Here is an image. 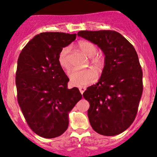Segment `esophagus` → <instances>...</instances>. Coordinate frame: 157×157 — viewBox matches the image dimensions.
<instances>
[{"mask_svg":"<svg viewBox=\"0 0 157 157\" xmlns=\"http://www.w3.org/2000/svg\"><path fill=\"white\" fill-rule=\"evenodd\" d=\"M79 90H80V93H81V94H83V93H84L85 90H86V87H84V86H83V87H80L79 88Z\"/></svg>","mask_w":157,"mask_h":157,"instance_id":"34e87169","label":"esophagus"}]
</instances>
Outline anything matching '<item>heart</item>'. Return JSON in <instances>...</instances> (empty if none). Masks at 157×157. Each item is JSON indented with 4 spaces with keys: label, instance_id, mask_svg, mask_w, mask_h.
Returning <instances> with one entry per match:
<instances>
[{
    "label": "heart",
    "instance_id": "1",
    "mask_svg": "<svg viewBox=\"0 0 157 157\" xmlns=\"http://www.w3.org/2000/svg\"><path fill=\"white\" fill-rule=\"evenodd\" d=\"M79 48L88 58H90V62L94 67L101 69L103 67L104 58L101 55L96 54L97 48L92 42L88 41H80L78 44ZM69 52L70 47H64L61 49L58 55V64L64 70H69ZM97 78V74L92 70L76 71L73 70L69 73L70 83L72 86L83 87L94 83Z\"/></svg>",
    "mask_w": 157,
    "mask_h": 157
}]
</instances>
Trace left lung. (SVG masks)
Returning <instances> with one entry per match:
<instances>
[{
	"instance_id": "left-lung-1",
	"label": "left lung",
	"mask_w": 157,
	"mask_h": 157,
	"mask_svg": "<svg viewBox=\"0 0 157 157\" xmlns=\"http://www.w3.org/2000/svg\"><path fill=\"white\" fill-rule=\"evenodd\" d=\"M77 35L97 45L105 55L100 79L83 94L90 102V124L99 134L118 135L135 119L143 93V72L137 52L118 32L85 30Z\"/></svg>"
}]
</instances>
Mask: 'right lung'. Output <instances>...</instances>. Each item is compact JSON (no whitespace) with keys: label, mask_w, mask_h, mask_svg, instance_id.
I'll return each mask as SVG.
<instances>
[{"label":"right lung","mask_w":157,"mask_h":157,"mask_svg":"<svg viewBox=\"0 0 157 157\" xmlns=\"http://www.w3.org/2000/svg\"><path fill=\"white\" fill-rule=\"evenodd\" d=\"M77 34L58 32L36 35L17 61V100L29 128L39 136L54 138L67 129L68 115L82 98L77 87L67 89L69 78L58 64L61 49Z\"/></svg>","instance_id":"add662e5"}]
</instances>
